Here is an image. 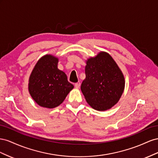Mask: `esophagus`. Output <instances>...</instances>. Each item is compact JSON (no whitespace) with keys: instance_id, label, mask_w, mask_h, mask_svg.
<instances>
[{"instance_id":"esophagus-1","label":"esophagus","mask_w":158,"mask_h":158,"mask_svg":"<svg viewBox=\"0 0 158 158\" xmlns=\"http://www.w3.org/2000/svg\"><path fill=\"white\" fill-rule=\"evenodd\" d=\"M80 86H81V84L79 83H77L75 84V87L76 89H79L80 87Z\"/></svg>"}]
</instances>
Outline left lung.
Here are the masks:
<instances>
[{"instance_id": "8db88e82", "label": "left lung", "mask_w": 158, "mask_h": 158, "mask_svg": "<svg viewBox=\"0 0 158 158\" xmlns=\"http://www.w3.org/2000/svg\"><path fill=\"white\" fill-rule=\"evenodd\" d=\"M85 75L81 89L90 106L97 110H106L116 104L124 91L125 82L109 54L101 52L89 59Z\"/></svg>"}]
</instances>
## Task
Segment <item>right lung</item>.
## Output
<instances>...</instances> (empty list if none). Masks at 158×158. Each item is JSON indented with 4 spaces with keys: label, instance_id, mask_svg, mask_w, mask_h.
Instances as JSON below:
<instances>
[{
    "label": "right lung",
    "instance_id": "1",
    "mask_svg": "<svg viewBox=\"0 0 158 158\" xmlns=\"http://www.w3.org/2000/svg\"><path fill=\"white\" fill-rule=\"evenodd\" d=\"M57 58L51 55L42 57L29 79L30 95L40 106L48 109L61 104L73 88L64 72L57 69Z\"/></svg>",
    "mask_w": 158,
    "mask_h": 158
}]
</instances>
